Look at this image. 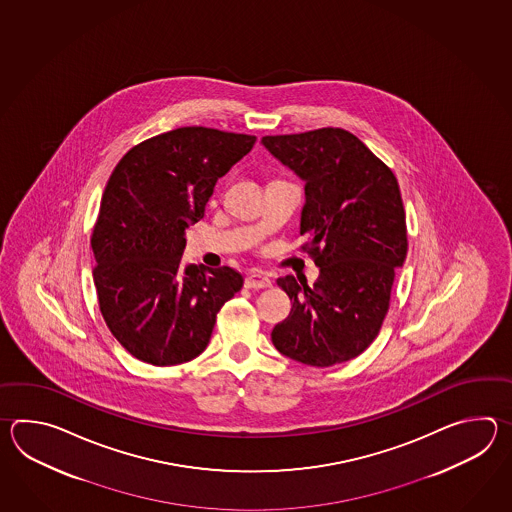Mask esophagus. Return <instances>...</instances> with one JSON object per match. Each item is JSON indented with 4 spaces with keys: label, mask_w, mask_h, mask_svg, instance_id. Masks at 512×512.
I'll use <instances>...</instances> for the list:
<instances>
[{
    "label": "esophagus",
    "mask_w": 512,
    "mask_h": 512,
    "mask_svg": "<svg viewBox=\"0 0 512 512\" xmlns=\"http://www.w3.org/2000/svg\"><path fill=\"white\" fill-rule=\"evenodd\" d=\"M245 287L247 289H269V287H272V282L267 276L252 272L251 276L245 278Z\"/></svg>",
    "instance_id": "1"
}]
</instances>
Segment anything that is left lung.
Wrapping results in <instances>:
<instances>
[{"label": "left lung", "mask_w": 512, "mask_h": 512, "mask_svg": "<svg viewBox=\"0 0 512 512\" xmlns=\"http://www.w3.org/2000/svg\"><path fill=\"white\" fill-rule=\"evenodd\" d=\"M263 146L305 181L302 251L320 276L313 285L278 280L293 302L272 329L274 348L307 366L359 357L390 309L395 267L408 251L397 177L342 128L265 135Z\"/></svg>", "instance_id": "left-lung-1"}]
</instances>
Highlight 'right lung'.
Returning a JSON list of instances; mask_svg holds the SVG:
<instances>
[{"instance_id": "obj_1", "label": "right lung", "mask_w": 512, "mask_h": 512, "mask_svg": "<svg viewBox=\"0 0 512 512\" xmlns=\"http://www.w3.org/2000/svg\"><path fill=\"white\" fill-rule=\"evenodd\" d=\"M254 135L186 126L139 142L115 166L91 234L98 307L135 359L174 366L207 348L240 272L183 261L185 229Z\"/></svg>"}]
</instances>
